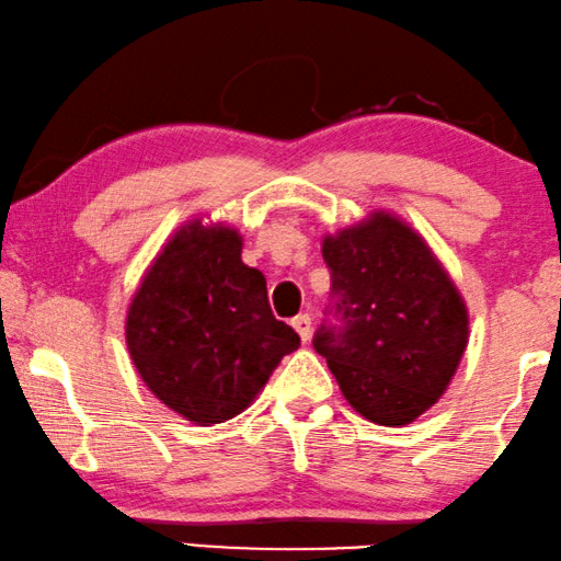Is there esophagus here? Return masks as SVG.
Returning <instances> with one entry per match:
<instances>
[{"label":"esophagus","instance_id":"1","mask_svg":"<svg viewBox=\"0 0 561 561\" xmlns=\"http://www.w3.org/2000/svg\"><path fill=\"white\" fill-rule=\"evenodd\" d=\"M291 325H295L297 335L302 337V343L310 341V333H312V318H310V314H297V318L291 320Z\"/></svg>","mask_w":561,"mask_h":561}]
</instances>
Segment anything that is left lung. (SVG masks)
<instances>
[{"instance_id": "obj_1", "label": "left lung", "mask_w": 561, "mask_h": 561, "mask_svg": "<svg viewBox=\"0 0 561 561\" xmlns=\"http://www.w3.org/2000/svg\"><path fill=\"white\" fill-rule=\"evenodd\" d=\"M328 318L312 345L366 420L409 424L445 393L468 345V312L427 243L401 220L328 236Z\"/></svg>"}]
</instances>
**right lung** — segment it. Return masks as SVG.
<instances>
[{"label": "right lung", "instance_id": "obj_1", "mask_svg": "<svg viewBox=\"0 0 561 561\" xmlns=\"http://www.w3.org/2000/svg\"><path fill=\"white\" fill-rule=\"evenodd\" d=\"M126 345L149 391L205 427L243 412L299 335L272 314L264 274L241 262V236L193 224L134 295Z\"/></svg>", "mask_w": 561, "mask_h": 561}]
</instances>
